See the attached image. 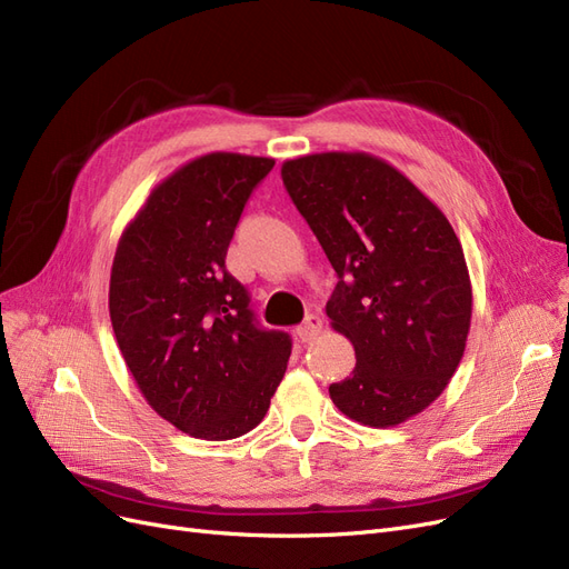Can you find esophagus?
Listing matches in <instances>:
<instances>
[{
    "mask_svg": "<svg viewBox=\"0 0 569 569\" xmlns=\"http://www.w3.org/2000/svg\"><path fill=\"white\" fill-rule=\"evenodd\" d=\"M320 332H322V320H320V316H308V318L303 320V325L297 327V337H299L301 341H313Z\"/></svg>",
    "mask_w": 569,
    "mask_h": 569,
    "instance_id": "esophagus-1",
    "label": "esophagus"
}]
</instances>
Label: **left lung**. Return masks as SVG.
I'll return each instance as SVG.
<instances>
[{"label":"left lung","instance_id":"8db88e82","mask_svg":"<svg viewBox=\"0 0 569 569\" xmlns=\"http://www.w3.org/2000/svg\"><path fill=\"white\" fill-rule=\"evenodd\" d=\"M282 182L337 272L332 327L353 343L351 377L330 385L351 420L393 427L453 377L470 332L472 287L451 222L366 151L282 163Z\"/></svg>","mask_w":569,"mask_h":569}]
</instances>
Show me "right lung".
Instances as JSON below:
<instances>
[{
    "instance_id": "obj_1",
    "label": "right lung",
    "mask_w": 569,
    "mask_h": 569,
    "mask_svg": "<svg viewBox=\"0 0 569 569\" xmlns=\"http://www.w3.org/2000/svg\"><path fill=\"white\" fill-rule=\"evenodd\" d=\"M274 161L213 151L178 168L130 220L113 256L109 313L147 403L197 439L261 422L291 339L266 330L226 268L244 206Z\"/></svg>"
}]
</instances>
